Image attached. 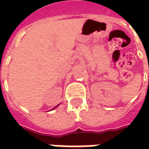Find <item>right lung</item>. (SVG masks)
<instances>
[{"mask_svg":"<svg viewBox=\"0 0 149 149\" xmlns=\"http://www.w3.org/2000/svg\"><path fill=\"white\" fill-rule=\"evenodd\" d=\"M56 107H54V108H53V109H56Z\"/></svg>","mask_w":149,"mask_h":149,"instance_id":"right-lung-1","label":"right lung"}]
</instances>
